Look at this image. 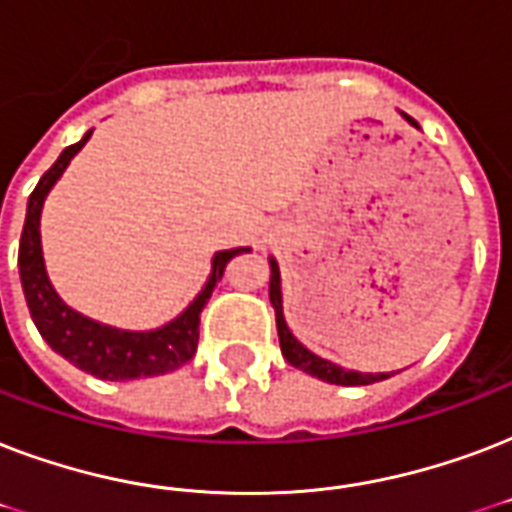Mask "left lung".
Returning <instances> with one entry per match:
<instances>
[{
  "label": "left lung",
  "instance_id": "8db88e82",
  "mask_svg": "<svg viewBox=\"0 0 512 512\" xmlns=\"http://www.w3.org/2000/svg\"><path fill=\"white\" fill-rule=\"evenodd\" d=\"M406 122L417 127L412 116L401 114ZM271 263V284H268V295H271V305L273 311H276V329H279V342H281V353L287 358L289 364L300 369V372L311 374V377H319V380L329 382V385H372V382L388 380V372L372 374V372H353V369H345V366H337L327 358L316 356L313 350H308L303 342L297 340L292 332H289L287 321H284V305H281V273H279V263L276 260H268Z\"/></svg>",
  "mask_w": 512,
  "mask_h": 512
}]
</instances>
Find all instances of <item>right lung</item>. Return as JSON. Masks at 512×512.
I'll return each mask as SVG.
<instances>
[{
    "mask_svg": "<svg viewBox=\"0 0 512 512\" xmlns=\"http://www.w3.org/2000/svg\"><path fill=\"white\" fill-rule=\"evenodd\" d=\"M92 130L84 135L79 143L68 146L58 156V162L44 172L42 180L36 183L34 193L28 196L26 223L20 233L18 249V271L20 284L31 319H34L39 335L47 340L55 353L68 358L71 364L79 366L82 372L100 377V380H138V377H156V374L175 372L177 366L191 361L199 345V316L201 308L207 305L212 289L223 279L225 265L236 255L252 252L249 247L223 249L212 257V273L201 292L193 297V303L185 308L180 316L164 324L159 329L148 332H130V329H116L108 324H100L95 319H87L84 313L68 308L60 295L52 287L47 268H44L42 255V233H39V220H42V207L52 185L58 183L60 175L66 172L84 143L90 140Z\"/></svg>",
    "mask_w": 512,
    "mask_h": 512,
    "instance_id": "add662e5",
    "label": "right lung"
}]
</instances>
